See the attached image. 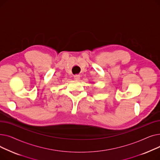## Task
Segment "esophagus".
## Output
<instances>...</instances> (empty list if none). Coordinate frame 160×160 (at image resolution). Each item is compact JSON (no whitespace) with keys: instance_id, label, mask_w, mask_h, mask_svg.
<instances>
[{"instance_id":"esophagus-1","label":"esophagus","mask_w":160,"mask_h":160,"mask_svg":"<svg viewBox=\"0 0 160 160\" xmlns=\"http://www.w3.org/2000/svg\"><path fill=\"white\" fill-rule=\"evenodd\" d=\"M74 78L76 80H79L80 78V76L79 74H75V75H74Z\"/></svg>"}]
</instances>
